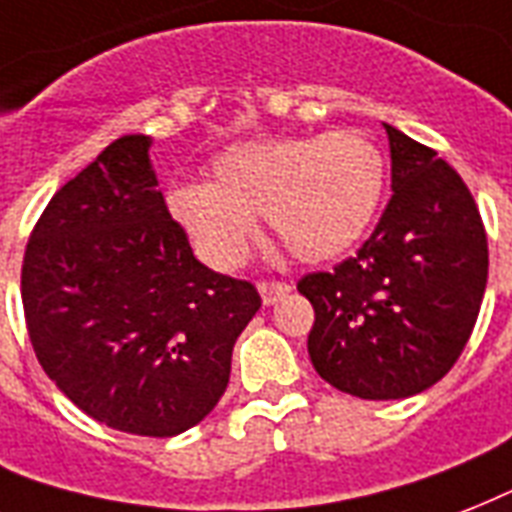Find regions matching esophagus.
Returning a JSON list of instances; mask_svg holds the SVG:
<instances>
[{
  "label": "esophagus",
  "mask_w": 512,
  "mask_h": 512,
  "mask_svg": "<svg viewBox=\"0 0 512 512\" xmlns=\"http://www.w3.org/2000/svg\"><path fill=\"white\" fill-rule=\"evenodd\" d=\"M288 291H291V285L280 283V280H264V283H259V293L264 304H275V301L283 299Z\"/></svg>",
  "instance_id": "esophagus-1"
}]
</instances>
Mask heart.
Masks as SVG:
<instances>
[{"label":"heart","mask_w":512,"mask_h":512,"mask_svg":"<svg viewBox=\"0 0 512 512\" xmlns=\"http://www.w3.org/2000/svg\"><path fill=\"white\" fill-rule=\"evenodd\" d=\"M382 189L374 141L331 130L229 146L213 157L211 184H173L165 205L200 259L229 269L248 251L256 213L299 261L334 259L366 232Z\"/></svg>","instance_id":"heart-1"}]
</instances>
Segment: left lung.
I'll list each match as a JSON object with an SVG mask.
<instances>
[{
	"label": "left lung",
	"instance_id": "obj_1",
	"mask_svg": "<svg viewBox=\"0 0 512 512\" xmlns=\"http://www.w3.org/2000/svg\"><path fill=\"white\" fill-rule=\"evenodd\" d=\"M392 197L363 248L299 280L315 310L307 350L331 387L398 400L433 387L465 350L489 248L475 200L430 146L392 125Z\"/></svg>",
	"mask_w": 512,
	"mask_h": 512
}]
</instances>
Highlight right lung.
Returning a JSON list of instances; mask_svg holds the SVG:
<instances>
[{"instance_id": "right-lung-1", "label": "right lung", "mask_w": 512, "mask_h": 512, "mask_svg": "<svg viewBox=\"0 0 512 512\" xmlns=\"http://www.w3.org/2000/svg\"><path fill=\"white\" fill-rule=\"evenodd\" d=\"M122 136L47 202L21 272L39 366L112 430L173 438L208 417L261 296L194 259L149 160Z\"/></svg>"}]
</instances>
